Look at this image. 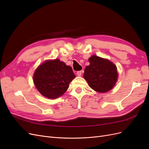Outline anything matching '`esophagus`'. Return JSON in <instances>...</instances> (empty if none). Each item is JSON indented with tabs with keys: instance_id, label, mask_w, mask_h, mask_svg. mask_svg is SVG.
<instances>
[{
	"instance_id": "34e87169",
	"label": "esophagus",
	"mask_w": 149,
	"mask_h": 149,
	"mask_svg": "<svg viewBox=\"0 0 149 149\" xmlns=\"http://www.w3.org/2000/svg\"><path fill=\"white\" fill-rule=\"evenodd\" d=\"M76 74H77V75L78 76H81V74H82V71H77V73H76Z\"/></svg>"
}]
</instances>
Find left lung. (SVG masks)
<instances>
[{"label": "left lung", "instance_id": "obj_1", "mask_svg": "<svg viewBox=\"0 0 149 149\" xmlns=\"http://www.w3.org/2000/svg\"><path fill=\"white\" fill-rule=\"evenodd\" d=\"M90 65L85 68L84 78L89 86L99 93L109 91L118 79L116 65L110 61L96 55L89 58Z\"/></svg>", "mask_w": 149, "mask_h": 149}]
</instances>
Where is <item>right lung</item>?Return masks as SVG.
I'll list each match as a JSON object with an SVG mask.
<instances>
[{
	"mask_svg": "<svg viewBox=\"0 0 149 149\" xmlns=\"http://www.w3.org/2000/svg\"><path fill=\"white\" fill-rule=\"evenodd\" d=\"M75 77L70 66L56 59L44 62L37 68L33 75V82L43 96L56 99L66 91Z\"/></svg>",
	"mask_w": 149,
	"mask_h": 149,
	"instance_id": "add662e5",
	"label": "right lung"
}]
</instances>
